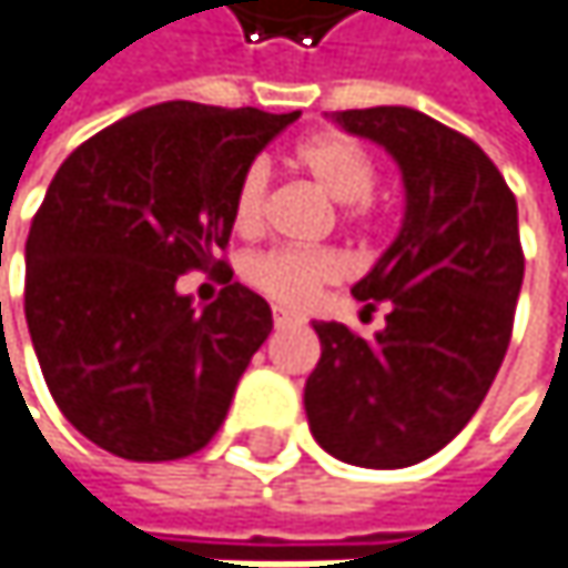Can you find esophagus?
Instances as JSON below:
<instances>
[{"label": "esophagus", "instance_id": "esophagus-1", "mask_svg": "<svg viewBox=\"0 0 568 568\" xmlns=\"http://www.w3.org/2000/svg\"><path fill=\"white\" fill-rule=\"evenodd\" d=\"M291 324H297V317L281 311V307H274V327H291Z\"/></svg>", "mask_w": 568, "mask_h": 568}]
</instances>
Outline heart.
I'll return each instance as SVG.
<instances>
[{"mask_svg":"<svg viewBox=\"0 0 568 568\" xmlns=\"http://www.w3.org/2000/svg\"><path fill=\"white\" fill-rule=\"evenodd\" d=\"M294 161L317 181V187L344 207L347 221H364L371 214V191L377 184V164L357 139L341 132L311 135L294 148ZM271 184V164L264 158L251 161L234 191V224L254 231L264 217ZM344 264L331 251H264L247 261L244 277L264 297L281 307H307L321 287L334 284Z\"/></svg>","mask_w":568,"mask_h":568,"instance_id":"obj_1","label":"heart"}]
</instances>
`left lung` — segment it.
Here are the masks:
<instances>
[{
  "label": "left lung",
  "mask_w": 568,
  "mask_h": 568,
  "mask_svg": "<svg viewBox=\"0 0 568 568\" xmlns=\"http://www.w3.org/2000/svg\"><path fill=\"white\" fill-rule=\"evenodd\" d=\"M377 142L404 178V224L354 284L387 327L364 341L317 321L321 361L304 387L314 439L367 469L414 466L479 410L513 334L523 287L516 197L466 135L417 109L377 105L331 115Z\"/></svg>",
  "instance_id": "1"
}]
</instances>
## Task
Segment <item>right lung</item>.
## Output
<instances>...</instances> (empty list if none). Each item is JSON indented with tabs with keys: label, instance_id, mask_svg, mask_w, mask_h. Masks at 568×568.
<instances>
[{
	"label": "right lung",
	"instance_id": "obj_1",
	"mask_svg": "<svg viewBox=\"0 0 568 568\" xmlns=\"http://www.w3.org/2000/svg\"><path fill=\"white\" fill-rule=\"evenodd\" d=\"M297 115L161 102L52 178L26 241V324L52 400L95 446L181 459L224 424L271 307L231 277L194 307L178 277L224 271L237 181Z\"/></svg>",
	"mask_w": 568,
	"mask_h": 568
}]
</instances>
